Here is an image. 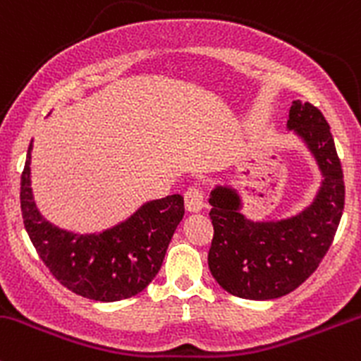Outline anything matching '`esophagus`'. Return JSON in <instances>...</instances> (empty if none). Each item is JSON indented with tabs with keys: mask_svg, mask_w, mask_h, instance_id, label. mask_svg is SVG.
I'll list each match as a JSON object with an SVG mask.
<instances>
[{
	"mask_svg": "<svg viewBox=\"0 0 361 361\" xmlns=\"http://www.w3.org/2000/svg\"><path fill=\"white\" fill-rule=\"evenodd\" d=\"M185 208L189 212H200L203 207H205V196H203V191L196 185H191V188L185 191L184 195Z\"/></svg>",
	"mask_w": 361,
	"mask_h": 361,
	"instance_id": "34e87169",
	"label": "esophagus"
}]
</instances>
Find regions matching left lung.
I'll return each instance as SVG.
<instances>
[{
    "label": "left lung",
    "mask_w": 361,
    "mask_h": 361,
    "mask_svg": "<svg viewBox=\"0 0 361 361\" xmlns=\"http://www.w3.org/2000/svg\"><path fill=\"white\" fill-rule=\"evenodd\" d=\"M287 128L302 139L322 172L310 207L281 221L254 222L240 212L235 189L217 185L208 198L214 224L208 267L226 292L241 299L269 300L295 290L317 271L343 217L344 176L322 111L293 100Z\"/></svg>",
    "instance_id": "8db88e82"
}]
</instances>
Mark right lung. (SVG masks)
<instances>
[{"label":"right lung","instance_id":"obj_1","mask_svg":"<svg viewBox=\"0 0 361 361\" xmlns=\"http://www.w3.org/2000/svg\"><path fill=\"white\" fill-rule=\"evenodd\" d=\"M29 144L20 177L25 231L50 273L71 292L100 302L128 299L153 281L166 248L184 217L180 195L144 203L135 214L102 233L78 235L39 214L31 189Z\"/></svg>","mask_w":361,"mask_h":361}]
</instances>
